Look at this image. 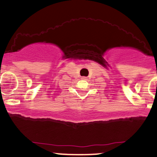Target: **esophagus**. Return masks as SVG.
Here are the masks:
<instances>
[{
  "label": "esophagus",
  "instance_id": "obj_1",
  "mask_svg": "<svg viewBox=\"0 0 157 157\" xmlns=\"http://www.w3.org/2000/svg\"><path fill=\"white\" fill-rule=\"evenodd\" d=\"M82 80H87V77H85V76L82 77Z\"/></svg>",
  "mask_w": 157,
  "mask_h": 157
}]
</instances>
